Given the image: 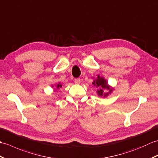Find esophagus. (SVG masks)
<instances>
[{"label":"esophagus","mask_w":158,"mask_h":158,"mask_svg":"<svg viewBox=\"0 0 158 158\" xmlns=\"http://www.w3.org/2000/svg\"><path fill=\"white\" fill-rule=\"evenodd\" d=\"M74 82L76 84H77V85H78V84L80 83V78H76L74 80Z\"/></svg>","instance_id":"esophagus-1"}]
</instances>
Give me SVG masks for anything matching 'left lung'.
I'll return each mask as SVG.
<instances>
[{
    "mask_svg": "<svg viewBox=\"0 0 158 158\" xmlns=\"http://www.w3.org/2000/svg\"><path fill=\"white\" fill-rule=\"evenodd\" d=\"M93 85L94 86L97 88V93L98 96L101 97H107L109 94H111L114 90L113 87L108 85L107 80L105 79L103 77L100 76L99 74L97 76V78L96 79L93 80ZM106 90H107V92H105Z\"/></svg>",
    "mask_w": 158,
    "mask_h": 158,
    "instance_id": "8db88e82",
    "label": "left lung"
}]
</instances>
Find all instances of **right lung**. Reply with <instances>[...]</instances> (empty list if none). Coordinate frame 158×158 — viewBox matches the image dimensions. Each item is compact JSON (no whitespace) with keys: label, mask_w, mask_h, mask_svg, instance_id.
Segmentation results:
<instances>
[{"label":"right lung","mask_w":158,"mask_h":158,"mask_svg":"<svg viewBox=\"0 0 158 158\" xmlns=\"http://www.w3.org/2000/svg\"><path fill=\"white\" fill-rule=\"evenodd\" d=\"M53 86H52V87H53ZM55 86L56 89H54V90L55 91V90H57V89H59V88H61V87H62V85H61L60 82H59L58 84H56V85H55Z\"/></svg>","instance_id":"1"}]
</instances>
